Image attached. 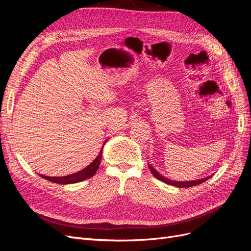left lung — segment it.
<instances>
[{"label":"left lung","mask_w":251,"mask_h":251,"mask_svg":"<svg viewBox=\"0 0 251 251\" xmlns=\"http://www.w3.org/2000/svg\"><path fill=\"white\" fill-rule=\"evenodd\" d=\"M149 169H150L151 173L153 174L154 176H155L158 180H160V181L164 182V183H166V184L174 185V186H177V187H182V188L191 187V186H195V185L201 184V183H203V182L208 180V179L211 177V176H208V177H205V178L198 179V180H193V181H174V180H171V179H168V178L163 177L162 175L159 174V173L157 172V170H155L151 164H149Z\"/></svg>","instance_id":"1"}]
</instances>
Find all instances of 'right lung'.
Returning <instances> with one entry per match:
<instances>
[{
	"label": "right lung",
	"mask_w": 251,
	"mask_h": 251,
	"mask_svg": "<svg viewBox=\"0 0 251 251\" xmlns=\"http://www.w3.org/2000/svg\"><path fill=\"white\" fill-rule=\"evenodd\" d=\"M107 141H104V143ZM101 156H102V149L100 151V154L94 159V160L91 162L87 168H85L83 170L74 173L71 175H68V176H63V177H48L45 176V175H40V176L44 179H46L48 181L54 182V183H58V184H72V183H77V182L83 181L86 179H89L92 176H94L95 173L97 172L98 168H100V164L101 161Z\"/></svg>",
	"instance_id": "right-lung-1"
}]
</instances>
